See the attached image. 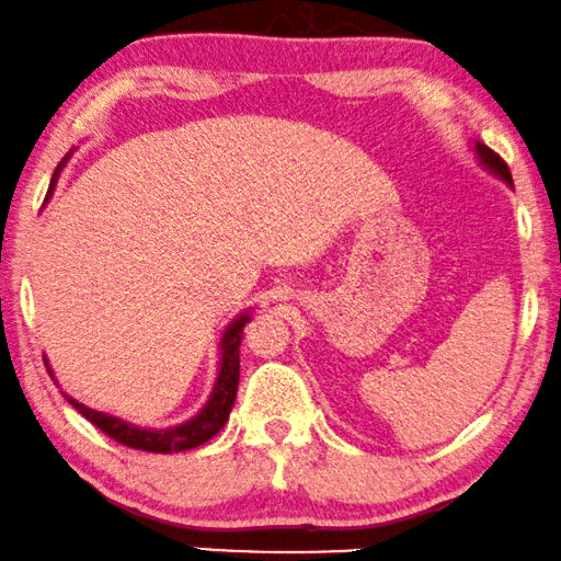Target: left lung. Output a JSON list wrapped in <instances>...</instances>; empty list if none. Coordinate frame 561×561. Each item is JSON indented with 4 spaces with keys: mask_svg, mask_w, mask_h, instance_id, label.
Wrapping results in <instances>:
<instances>
[{
    "mask_svg": "<svg viewBox=\"0 0 561 561\" xmlns=\"http://www.w3.org/2000/svg\"><path fill=\"white\" fill-rule=\"evenodd\" d=\"M476 149H478V157H480V160H483V164H485L488 170H493L495 175L506 180L508 185H514V180H511V170H508V164L503 162V157H501V154H495L491 147L480 145V141H478V145H476Z\"/></svg>",
    "mask_w": 561,
    "mask_h": 561,
    "instance_id": "8db88e82",
    "label": "left lung"
}]
</instances>
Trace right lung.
Returning <instances> with one entry per match:
<instances>
[{
    "instance_id": "1",
    "label": "right lung",
    "mask_w": 561,
    "mask_h": 561,
    "mask_svg": "<svg viewBox=\"0 0 561 561\" xmlns=\"http://www.w3.org/2000/svg\"><path fill=\"white\" fill-rule=\"evenodd\" d=\"M62 162L58 164V170L53 172L50 191L55 180H58V172L62 170ZM247 322H249V314H241V318H236L231 325L226 328L224 341H220V370H218L216 386H213L208 404H205L191 422L178 424V427H170V430H139V427H131L129 422L116 420L112 414H101L96 409L78 404L76 399L70 397L66 399L70 401V407H76L78 412L93 424V427H99L104 435L119 442V445L141 449V453H162V455L183 453V449L198 447L210 437H216L218 432L224 430V424L228 422V414H231L236 391H239V345H241Z\"/></svg>"
}]
</instances>
